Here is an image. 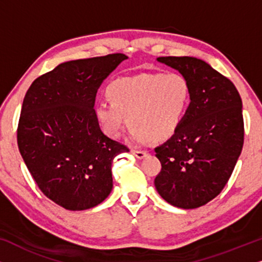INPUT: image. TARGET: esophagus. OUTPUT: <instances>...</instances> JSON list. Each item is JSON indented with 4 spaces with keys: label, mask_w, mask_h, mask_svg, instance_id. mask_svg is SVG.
Returning <instances> with one entry per match:
<instances>
[{
    "label": "esophagus",
    "mask_w": 262,
    "mask_h": 262,
    "mask_svg": "<svg viewBox=\"0 0 262 262\" xmlns=\"http://www.w3.org/2000/svg\"><path fill=\"white\" fill-rule=\"evenodd\" d=\"M132 154H134V155L137 157V159H144V157L148 155V151H146V150H136V149H134L132 150Z\"/></svg>",
    "instance_id": "1"
}]
</instances>
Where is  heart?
<instances>
[{
  "label": "heart",
  "instance_id": "obj_1",
  "mask_svg": "<svg viewBox=\"0 0 262 262\" xmlns=\"http://www.w3.org/2000/svg\"><path fill=\"white\" fill-rule=\"evenodd\" d=\"M191 95V85L180 74H141L112 82L107 88L111 102L98 103L95 114L112 138L121 135L128 117L135 142L163 141L181 126Z\"/></svg>",
  "mask_w": 262,
  "mask_h": 262
}]
</instances>
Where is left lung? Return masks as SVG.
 <instances>
[{
  "label": "left lung",
  "mask_w": 262,
  "mask_h": 262,
  "mask_svg": "<svg viewBox=\"0 0 262 262\" xmlns=\"http://www.w3.org/2000/svg\"><path fill=\"white\" fill-rule=\"evenodd\" d=\"M191 85V103L179 130L155 148L162 169L155 178L159 194L189 210L220 194L243 146L242 100L234 83L195 57H159Z\"/></svg>",
  "instance_id": "obj_1"
}]
</instances>
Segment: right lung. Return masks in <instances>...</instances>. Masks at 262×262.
Instances as JSON below:
<instances>
[{"instance_id": "1", "label": "right lung", "mask_w": 262, "mask_h": 262, "mask_svg": "<svg viewBox=\"0 0 262 262\" xmlns=\"http://www.w3.org/2000/svg\"><path fill=\"white\" fill-rule=\"evenodd\" d=\"M127 58L113 53L62 63L25 95L20 154L40 191L64 209H92L112 191L113 159L128 149L101 131L94 105L103 80Z\"/></svg>"}]
</instances>
